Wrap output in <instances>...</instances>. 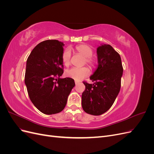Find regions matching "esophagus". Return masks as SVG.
I'll return each mask as SVG.
<instances>
[{"label": "esophagus", "instance_id": "obj_1", "mask_svg": "<svg viewBox=\"0 0 154 154\" xmlns=\"http://www.w3.org/2000/svg\"><path fill=\"white\" fill-rule=\"evenodd\" d=\"M78 83H79V82H77V81H75V84H76V85H77V84H78Z\"/></svg>", "mask_w": 154, "mask_h": 154}]
</instances>
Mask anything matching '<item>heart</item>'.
Instances as JSON below:
<instances>
[{
	"mask_svg": "<svg viewBox=\"0 0 154 154\" xmlns=\"http://www.w3.org/2000/svg\"><path fill=\"white\" fill-rule=\"evenodd\" d=\"M75 50L78 53L85 57L84 62L92 66L94 62L93 59L91 58L92 55V49L89 45L87 44H80L77 45ZM71 51L69 49H66L64 51L62 54V62L64 66H69L71 62ZM90 73V71L88 67H73L69 69L66 71V76L74 79L76 81H80L83 78L87 76Z\"/></svg>",
	"mask_w": 154,
	"mask_h": 154,
	"instance_id": "heart-1",
	"label": "heart"
}]
</instances>
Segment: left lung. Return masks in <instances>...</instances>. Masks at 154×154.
I'll use <instances>...</instances> for the list:
<instances>
[{"mask_svg": "<svg viewBox=\"0 0 154 154\" xmlns=\"http://www.w3.org/2000/svg\"><path fill=\"white\" fill-rule=\"evenodd\" d=\"M96 53L98 65L90 77L94 83L83 82L82 105L87 114L99 116L108 110L117 97L123 69L120 55L111 45L101 44Z\"/></svg>", "mask_w": 154, "mask_h": 154, "instance_id": "1", "label": "left lung"}]
</instances>
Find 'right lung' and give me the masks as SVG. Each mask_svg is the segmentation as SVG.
<instances>
[{
    "label": "right lung",
    "instance_id": "add662e5",
    "mask_svg": "<svg viewBox=\"0 0 154 154\" xmlns=\"http://www.w3.org/2000/svg\"><path fill=\"white\" fill-rule=\"evenodd\" d=\"M64 44L57 40L42 42L32 50L26 62L25 84L31 102L45 114L62 111L75 83L61 78L63 73Z\"/></svg>",
    "mask_w": 154,
    "mask_h": 154
}]
</instances>
